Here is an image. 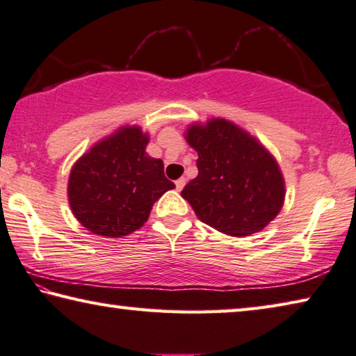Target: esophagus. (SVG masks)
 I'll return each instance as SVG.
<instances>
[{
  "label": "esophagus",
  "instance_id": "esophagus-1",
  "mask_svg": "<svg viewBox=\"0 0 356 356\" xmlns=\"http://www.w3.org/2000/svg\"><path fill=\"white\" fill-rule=\"evenodd\" d=\"M184 184H186V178H179V179H177V181H175V186H177V191H181L184 188Z\"/></svg>",
  "mask_w": 356,
  "mask_h": 356
}]
</instances>
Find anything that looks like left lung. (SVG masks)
I'll return each mask as SVG.
<instances>
[{"instance_id": "1", "label": "left lung", "mask_w": 356, "mask_h": 356, "mask_svg": "<svg viewBox=\"0 0 356 356\" xmlns=\"http://www.w3.org/2000/svg\"><path fill=\"white\" fill-rule=\"evenodd\" d=\"M186 140L199 153V175L181 195L202 222L225 235L248 236L277 216L284 179L257 140L225 120L189 127Z\"/></svg>"}]
</instances>
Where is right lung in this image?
Listing matches in <instances>:
<instances>
[{
	"label": "right lung",
	"instance_id": "right-lung-1",
	"mask_svg": "<svg viewBox=\"0 0 356 356\" xmlns=\"http://www.w3.org/2000/svg\"><path fill=\"white\" fill-rule=\"evenodd\" d=\"M148 137L123 127L75 162L69 203L79 222L96 235L120 238L140 229L154 202L175 188L164 164L145 153Z\"/></svg>",
	"mask_w": 356,
	"mask_h": 356
}]
</instances>
